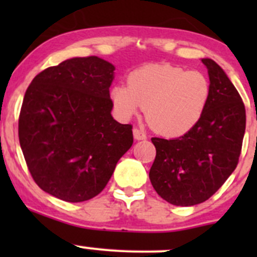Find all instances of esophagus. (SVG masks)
Returning <instances> with one entry per match:
<instances>
[{
	"label": "esophagus",
	"mask_w": 257,
	"mask_h": 257,
	"mask_svg": "<svg viewBox=\"0 0 257 257\" xmlns=\"http://www.w3.org/2000/svg\"><path fill=\"white\" fill-rule=\"evenodd\" d=\"M133 136H134V139H136V141H143V139L147 138V136H145L144 132L141 131V129H138V128L133 129Z\"/></svg>",
	"instance_id": "esophagus-1"
}]
</instances>
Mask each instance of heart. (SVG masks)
<instances>
[{
	"instance_id": "b5f03b06",
	"label": "heart",
	"mask_w": 257,
	"mask_h": 257,
	"mask_svg": "<svg viewBox=\"0 0 257 257\" xmlns=\"http://www.w3.org/2000/svg\"><path fill=\"white\" fill-rule=\"evenodd\" d=\"M210 82L199 71L172 64H147L128 76V85L110 89L115 112L126 119L144 109L155 132L180 137L196 125L210 99Z\"/></svg>"
}]
</instances>
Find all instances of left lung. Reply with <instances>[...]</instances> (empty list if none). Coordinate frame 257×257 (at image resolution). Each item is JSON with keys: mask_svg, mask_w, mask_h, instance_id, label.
<instances>
[{"mask_svg": "<svg viewBox=\"0 0 257 257\" xmlns=\"http://www.w3.org/2000/svg\"><path fill=\"white\" fill-rule=\"evenodd\" d=\"M201 61L211 93L200 120L179 138H152L157 155L149 179L158 195L177 206L204 203L221 188L239 163L245 134L239 92L219 64Z\"/></svg>", "mask_w": 257, "mask_h": 257, "instance_id": "8db88e82", "label": "left lung"}]
</instances>
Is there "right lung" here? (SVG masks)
<instances>
[{
    "mask_svg": "<svg viewBox=\"0 0 257 257\" xmlns=\"http://www.w3.org/2000/svg\"><path fill=\"white\" fill-rule=\"evenodd\" d=\"M114 69L95 56L67 59L25 93L18 138L26 164L43 191L63 201L98 195L133 144V126L110 114Z\"/></svg>",
    "mask_w": 257,
    "mask_h": 257,
    "instance_id": "1",
    "label": "right lung"
}]
</instances>
